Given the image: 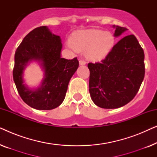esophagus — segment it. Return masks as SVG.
<instances>
[{"instance_id":"obj_1","label":"esophagus","mask_w":157,"mask_h":157,"mask_svg":"<svg viewBox=\"0 0 157 157\" xmlns=\"http://www.w3.org/2000/svg\"><path fill=\"white\" fill-rule=\"evenodd\" d=\"M79 64H80L81 66L85 65V64H86V61H84V60H83V59L79 60Z\"/></svg>"}]
</instances>
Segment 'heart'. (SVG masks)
Listing matches in <instances>:
<instances>
[{"instance_id":"b5f03b06","label":"heart","mask_w":157,"mask_h":157,"mask_svg":"<svg viewBox=\"0 0 157 157\" xmlns=\"http://www.w3.org/2000/svg\"><path fill=\"white\" fill-rule=\"evenodd\" d=\"M115 36L111 32L101 29L75 31L70 38V44L76 51L86 50V56L91 61L104 59L115 44Z\"/></svg>"}]
</instances>
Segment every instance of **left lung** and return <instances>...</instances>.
<instances>
[{"mask_svg":"<svg viewBox=\"0 0 157 157\" xmlns=\"http://www.w3.org/2000/svg\"><path fill=\"white\" fill-rule=\"evenodd\" d=\"M115 28V36L127 29ZM89 92L96 106L117 109L136 95L144 78V53L134 35L126 36L114 45L104 60L89 63Z\"/></svg>","mask_w":157,"mask_h":157,"instance_id":"8db88e82","label":"left lung"}]
</instances>
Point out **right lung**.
<instances>
[{"label":"right lung","mask_w":157,"mask_h":157,"mask_svg":"<svg viewBox=\"0 0 157 157\" xmlns=\"http://www.w3.org/2000/svg\"><path fill=\"white\" fill-rule=\"evenodd\" d=\"M62 44L59 36L46 26L36 28L28 33L17 48L13 77L19 95L25 104L38 110H51L63 102L69 81L79 62L77 58L61 57ZM32 59L42 61L44 79L37 90H30L23 84L25 66Z\"/></svg>","instance_id":"obj_1"}]
</instances>
